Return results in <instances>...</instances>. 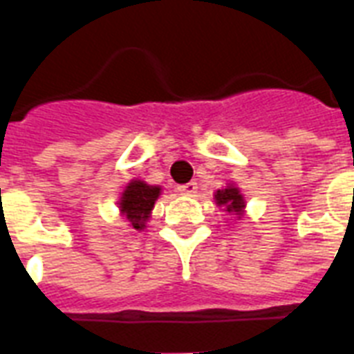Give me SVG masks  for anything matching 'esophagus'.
<instances>
[{
  "instance_id": "1",
  "label": "esophagus",
  "mask_w": 354,
  "mask_h": 354,
  "mask_svg": "<svg viewBox=\"0 0 354 354\" xmlns=\"http://www.w3.org/2000/svg\"><path fill=\"white\" fill-rule=\"evenodd\" d=\"M178 191L182 192V194H185V196H194L198 191V185H196V182H189V183H185V185L178 187Z\"/></svg>"
}]
</instances>
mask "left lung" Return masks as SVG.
Here are the masks:
<instances>
[{"mask_svg": "<svg viewBox=\"0 0 354 354\" xmlns=\"http://www.w3.org/2000/svg\"><path fill=\"white\" fill-rule=\"evenodd\" d=\"M214 202L218 207H223V211H227L229 214H234L238 220L245 214V198H243L240 187H236L234 183H227L223 189H218L214 192Z\"/></svg>", "mask_w": 354, "mask_h": 354, "instance_id": "left-lung-1", "label": "left lung"}]
</instances>
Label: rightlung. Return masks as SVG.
Instances as JSON below:
<instances>
[{
    "label": "right lung",
    "mask_w": 354,
    "mask_h": 354,
    "mask_svg": "<svg viewBox=\"0 0 354 354\" xmlns=\"http://www.w3.org/2000/svg\"><path fill=\"white\" fill-rule=\"evenodd\" d=\"M160 194H162V187L149 185L138 178L125 185L122 196L118 200V207H120V214L125 216L129 222V227L136 231H143L147 227L151 212Z\"/></svg>",
    "instance_id": "right-lung-1"
}]
</instances>
